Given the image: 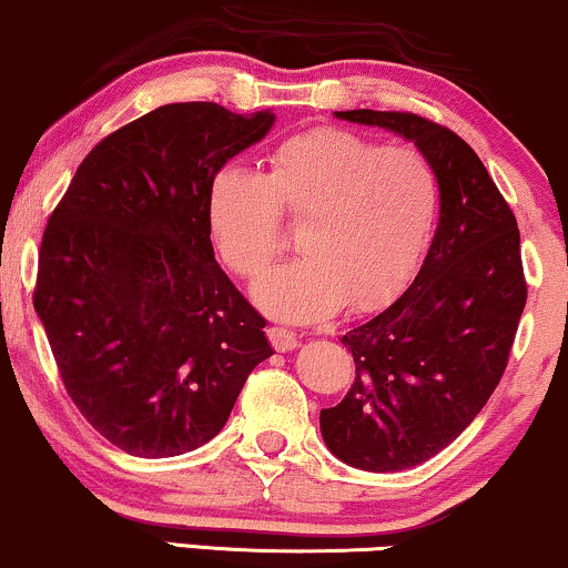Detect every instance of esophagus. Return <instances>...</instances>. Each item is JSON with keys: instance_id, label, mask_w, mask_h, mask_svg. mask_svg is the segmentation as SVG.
I'll return each mask as SVG.
<instances>
[{"instance_id": "34e87169", "label": "esophagus", "mask_w": 568, "mask_h": 568, "mask_svg": "<svg viewBox=\"0 0 568 568\" xmlns=\"http://www.w3.org/2000/svg\"><path fill=\"white\" fill-rule=\"evenodd\" d=\"M268 339H271V345L278 349V353H286V349L297 347L300 337H297V332H292V328H286V326H271Z\"/></svg>"}]
</instances>
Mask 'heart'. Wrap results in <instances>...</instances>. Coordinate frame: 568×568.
Masks as SVG:
<instances>
[{
	"label": "heart",
	"mask_w": 568,
	"mask_h": 568,
	"mask_svg": "<svg viewBox=\"0 0 568 568\" xmlns=\"http://www.w3.org/2000/svg\"><path fill=\"white\" fill-rule=\"evenodd\" d=\"M443 184L429 155L342 129H311L273 146L268 173L223 168L207 221L223 261L257 282L284 247L282 215L303 223V257L255 290L271 316L316 321L342 305L374 307L416 276L432 247Z\"/></svg>",
	"instance_id": "heart-1"
}]
</instances>
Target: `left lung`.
Here are the masks:
<instances>
[{
  "instance_id": "obj_1",
  "label": "left lung",
  "mask_w": 568,
  "mask_h": 568,
  "mask_svg": "<svg viewBox=\"0 0 568 568\" xmlns=\"http://www.w3.org/2000/svg\"><path fill=\"white\" fill-rule=\"evenodd\" d=\"M400 134L437 168L439 226L413 284L342 337L355 361L345 400L321 410L328 450L363 471H403L477 418L508 366L527 278L514 210L477 152L416 113L345 110Z\"/></svg>"
}]
</instances>
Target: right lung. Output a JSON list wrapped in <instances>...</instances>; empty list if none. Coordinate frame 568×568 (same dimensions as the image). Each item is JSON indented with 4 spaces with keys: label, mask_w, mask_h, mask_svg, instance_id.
I'll return each instance as SVG.
<instances>
[{
    "label": "right lung",
    "mask_w": 568,
    "mask_h": 568,
    "mask_svg": "<svg viewBox=\"0 0 568 568\" xmlns=\"http://www.w3.org/2000/svg\"><path fill=\"white\" fill-rule=\"evenodd\" d=\"M271 125V110L163 104L104 136L49 215L33 307L70 400L123 453L205 445L273 355L207 221L210 181Z\"/></svg>",
    "instance_id": "right-lung-1"
}]
</instances>
